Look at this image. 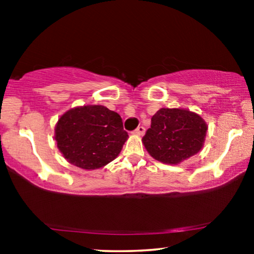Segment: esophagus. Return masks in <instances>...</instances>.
<instances>
[{
    "label": "esophagus",
    "mask_w": 254,
    "mask_h": 254,
    "mask_svg": "<svg viewBox=\"0 0 254 254\" xmlns=\"http://www.w3.org/2000/svg\"><path fill=\"white\" fill-rule=\"evenodd\" d=\"M144 131H145V128L143 127V126H138L136 129H135L133 133L134 134H136V135H140V136H142V135L144 134Z\"/></svg>",
    "instance_id": "obj_1"
}]
</instances>
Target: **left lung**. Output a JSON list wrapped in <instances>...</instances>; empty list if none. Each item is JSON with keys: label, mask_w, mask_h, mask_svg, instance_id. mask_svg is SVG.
Segmentation results:
<instances>
[{"label": "left lung", "mask_w": 254, "mask_h": 254, "mask_svg": "<svg viewBox=\"0 0 254 254\" xmlns=\"http://www.w3.org/2000/svg\"><path fill=\"white\" fill-rule=\"evenodd\" d=\"M207 125L196 113L182 109H161L142 138L145 149L157 161L179 164L202 148Z\"/></svg>", "instance_id": "8db88e82"}]
</instances>
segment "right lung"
Returning a JSON list of instances; mask_svg holds the SVG:
<instances>
[{
  "mask_svg": "<svg viewBox=\"0 0 254 254\" xmlns=\"http://www.w3.org/2000/svg\"><path fill=\"white\" fill-rule=\"evenodd\" d=\"M127 137L119 114L102 105L69 110L55 127L59 150L70 164L85 170L113 161Z\"/></svg>",
  "mask_w": 254,
  "mask_h": 254,
  "instance_id": "1",
  "label": "right lung"
}]
</instances>
